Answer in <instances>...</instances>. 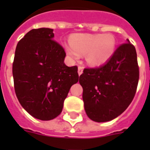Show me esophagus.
<instances>
[{
    "label": "esophagus",
    "mask_w": 150,
    "mask_h": 150,
    "mask_svg": "<svg viewBox=\"0 0 150 150\" xmlns=\"http://www.w3.org/2000/svg\"><path fill=\"white\" fill-rule=\"evenodd\" d=\"M82 72H83V68H82V66H79V68H78V73H79V75H82Z\"/></svg>",
    "instance_id": "esophagus-1"
}]
</instances>
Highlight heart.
I'll use <instances>...</instances> for the list:
<instances>
[{"instance_id":"obj_1","label":"heart","mask_w":150,"mask_h":150,"mask_svg":"<svg viewBox=\"0 0 150 150\" xmlns=\"http://www.w3.org/2000/svg\"><path fill=\"white\" fill-rule=\"evenodd\" d=\"M116 40L111 34H75L71 38V44L66 50L72 59H79L86 54L89 64L101 65L106 63L114 54Z\"/></svg>"}]
</instances>
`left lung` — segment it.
<instances>
[{
  "label": "left lung",
  "mask_w": 150,
  "mask_h": 150,
  "mask_svg": "<svg viewBox=\"0 0 150 150\" xmlns=\"http://www.w3.org/2000/svg\"><path fill=\"white\" fill-rule=\"evenodd\" d=\"M127 41L107 63L84 68L79 76L85 110L93 121H111L128 108L135 96L139 68L135 47Z\"/></svg>",
  "instance_id": "left-lung-1"
}]
</instances>
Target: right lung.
I'll return each mask as SVG.
<instances>
[{
	"mask_svg": "<svg viewBox=\"0 0 150 150\" xmlns=\"http://www.w3.org/2000/svg\"><path fill=\"white\" fill-rule=\"evenodd\" d=\"M54 36L49 28L30 30L18 43L12 64L20 104L42 121L61 114L71 86L79 81L78 67L65 65L64 49Z\"/></svg>",
	"mask_w": 150,
	"mask_h": 150,
	"instance_id": "right-lung-1",
	"label": "right lung"
}]
</instances>
